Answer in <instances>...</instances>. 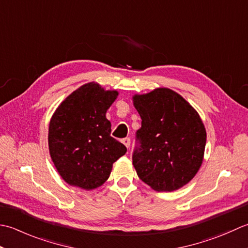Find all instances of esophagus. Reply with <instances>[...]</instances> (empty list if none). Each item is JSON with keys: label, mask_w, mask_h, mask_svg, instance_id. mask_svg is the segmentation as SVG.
<instances>
[{"label": "esophagus", "mask_w": 248, "mask_h": 248, "mask_svg": "<svg viewBox=\"0 0 248 248\" xmlns=\"http://www.w3.org/2000/svg\"><path fill=\"white\" fill-rule=\"evenodd\" d=\"M122 143L126 146V148H129V145H130V139L129 138H125V139H123L122 140Z\"/></svg>", "instance_id": "34e87169"}]
</instances>
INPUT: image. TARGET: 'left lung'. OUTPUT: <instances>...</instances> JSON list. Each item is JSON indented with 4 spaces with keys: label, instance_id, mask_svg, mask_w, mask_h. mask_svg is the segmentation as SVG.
Wrapping results in <instances>:
<instances>
[{
    "label": "left lung",
    "instance_id": "8db88e82",
    "mask_svg": "<svg viewBox=\"0 0 248 248\" xmlns=\"http://www.w3.org/2000/svg\"><path fill=\"white\" fill-rule=\"evenodd\" d=\"M141 128L133 154L139 178L157 191H173L194 179L203 161L206 131L199 113L168 88L135 94Z\"/></svg>",
    "mask_w": 248,
    "mask_h": 248
}]
</instances>
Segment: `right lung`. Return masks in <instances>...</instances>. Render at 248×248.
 <instances>
[{
  "label": "right lung",
  "mask_w": 248,
  "mask_h": 248,
  "mask_svg": "<svg viewBox=\"0 0 248 248\" xmlns=\"http://www.w3.org/2000/svg\"><path fill=\"white\" fill-rule=\"evenodd\" d=\"M115 90L89 82L69 94L49 123V153L67 184L95 189L108 180L112 165L127 149L110 136L106 112L118 98Z\"/></svg>",
  "instance_id": "1"
}]
</instances>
